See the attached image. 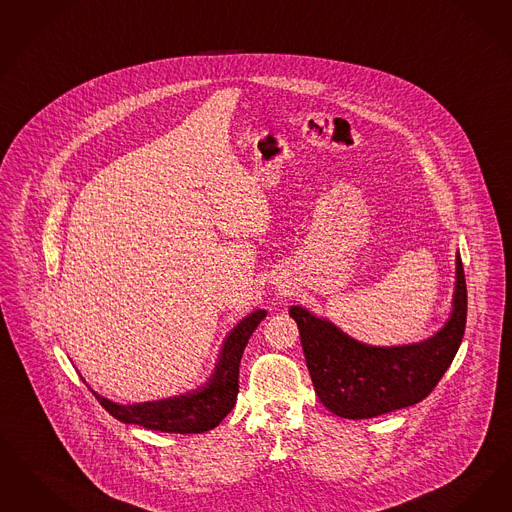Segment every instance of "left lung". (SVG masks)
<instances>
[{
	"label": "left lung",
	"instance_id": "8db88e82",
	"mask_svg": "<svg viewBox=\"0 0 512 512\" xmlns=\"http://www.w3.org/2000/svg\"><path fill=\"white\" fill-rule=\"evenodd\" d=\"M297 322L314 390L326 408L345 419H369L427 398L450 368L467 324V284L455 257L453 308L432 337L400 347H373L352 339L328 318L289 308Z\"/></svg>",
	"mask_w": 512,
	"mask_h": 512
}]
</instances>
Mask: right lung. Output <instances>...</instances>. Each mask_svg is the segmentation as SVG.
<instances>
[{"label":"right lung","mask_w":512,"mask_h":512,"mask_svg":"<svg viewBox=\"0 0 512 512\" xmlns=\"http://www.w3.org/2000/svg\"><path fill=\"white\" fill-rule=\"evenodd\" d=\"M266 310L259 308L247 314L240 324L226 335L219 360L211 377L202 387L179 396H171L156 402L141 404H118L91 389L112 417L127 425H139L148 430L175 432V434H198L215 429L232 411L238 396V373L251 333L265 318Z\"/></svg>","instance_id":"add662e5"}]
</instances>
